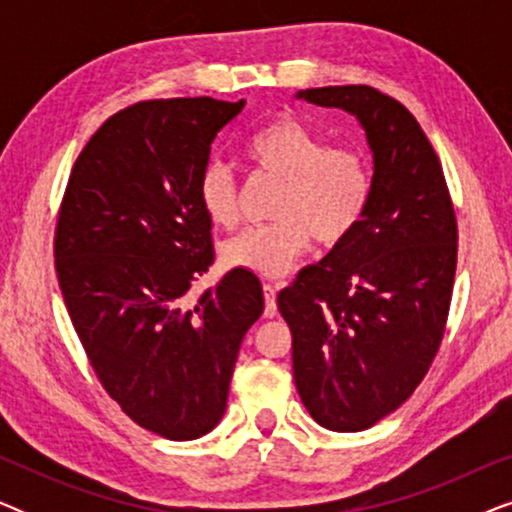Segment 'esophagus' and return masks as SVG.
Listing matches in <instances>:
<instances>
[{
  "label": "esophagus",
  "instance_id": "34e87169",
  "mask_svg": "<svg viewBox=\"0 0 512 512\" xmlns=\"http://www.w3.org/2000/svg\"><path fill=\"white\" fill-rule=\"evenodd\" d=\"M263 298H265V317L272 319L277 314V286L263 284Z\"/></svg>",
  "mask_w": 512,
  "mask_h": 512
}]
</instances>
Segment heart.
<instances>
[{"label": "heart", "mask_w": 512, "mask_h": 512, "mask_svg": "<svg viewBox=\"0 0 512 512\" xmlns=\"http://www.w3.org/2000/svg\"><path fill=\"white\" fill-rule=\"evenodd\" d=\"M244 158L258 172L282 181L275 223L249 228L223 242V263L261 277H282L305 256L317 237L338 244L354 233L366 214L370 167L354 149L326 146L324 139L296 118H275L244 144ZM202 212L214 226L233 228L237 191L233 172L223 163L205 165L198 179Z\"/></svg>", "instance_id": "b5f03b06"}]
</instances>
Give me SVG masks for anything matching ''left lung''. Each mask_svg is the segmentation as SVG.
Segmentation results:
<instances>
[{"instance_id": "8db88e82", "label": "left lung", "mask_w": 512, "mask_h": 512, "mask_svg": "<svg viewBox=\"0 0 512 512\" xmlns=\"http://www.w3.org/2000/svg\"><path fill=\"white\" fill-rule=\"evenodd\" d=\"M296 100L354 116L373 156L359 226L277 296L307 412L324 429L363 431L417 389L438 352L457 221L436 151L401 102L370 86L307 88Z\"/></svg>"}]
</instances>
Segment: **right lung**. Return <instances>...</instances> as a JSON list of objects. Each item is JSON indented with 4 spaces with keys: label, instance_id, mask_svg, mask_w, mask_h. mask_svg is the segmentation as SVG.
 Instances as JSON below:
<instances>
[{
    "label": "right lung",
    "instance_id": "right-lung-1",
    "mask_svg": "<svg viewBox=\"0 0 512 512\" xmlns=\"http://www.w3.org/2000/svg\"><path fill=\"white\" fill-rule=\"evenodd\" d=\"M244 104L179 97L118 111L76 158L55 230L60 291L97 377L167 440L221 422L244 333L263 314L249 270L191 296L214 261L198 179Z\"/></svg>",
    "mask_w": 512,
    "mask_h": 512
}]
</instances>
